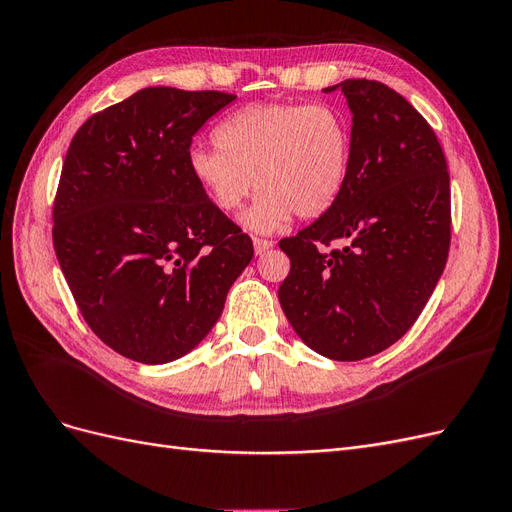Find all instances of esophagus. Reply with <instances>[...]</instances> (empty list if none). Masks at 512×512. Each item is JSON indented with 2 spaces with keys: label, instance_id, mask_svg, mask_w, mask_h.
I'll list each match as a JSON object with an SVG mask.
<instances>
[{
  "label": "esophagus",
  "instance_id": "1",
  "mask_svg": "<svg viewBox=\"0 0 512 512\" xmlns=\"http://www.w3.org/2000/svg\"><path fill=\"white\" fill-rule=\"evenodd\" d=\"M273 247V241H269V239H260V237H254V252L260 256V254H265L267 250H271Z\"/></svg>",
  "mask_w": 512,
  "mask_h": 512
}]
</instances>
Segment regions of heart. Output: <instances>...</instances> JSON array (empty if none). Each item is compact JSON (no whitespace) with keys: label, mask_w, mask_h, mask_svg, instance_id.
Returning a JSON list of instances; mask_svg holds the SVG:
<instances>
[{"label":"heart","mask_w":512,"mask_h":512,"mask_svg":"<svg viewBox=\"0 0 512 512\" xmlns=\"http://www.w3.org/2000/svg\"><path fill=\"white\" fill-rule=\"evenodd\" d=\"M215 145L190 151V173L224 213L258 190L243 220L258 232L282 228L290 215L316 220L327 213L346 188L354 151L342 108L305 102L245 106L220 123Z\"/></svg>","instance_id":"1"}]
</instances>
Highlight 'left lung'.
<instances>
[{
    "label": "left lung",
    "mask_w": 512,
    "mask_h": 512,
    "mask_svg": "<svg viewBox=\"0 0 512 512\" xmlns=\"http://www.w3.org/2000/svg\"><path fill=\"white\" fill-rule=\"evenodd\" d=\"M352 166L337 203L280 241L290 273L280 303L303 342L361 361L421 316L451 247V177L425 117L378 81L348 79ZM333 242L345 247L331 251Z\"/></svg>",
    "instance_id": "8db88e82"
}]
</instances>
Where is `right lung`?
Returning a JSON list of instances; mask_svg holds the SVG:
<instances>
[{
    "mask_svg": "<svg viewBox=\"0 0 512 512\" xmlns=\"http://www.w3.org/2000/svg\"><path fill=\"white\" fill-rule=\"evenodd\" d=\"M237 96L147 87L91 115L68 147L53 245L89 329L132 361L196 348L254 256L194 181L192 136Z\"/></svg>",
    "mask_w": 512,
    "mask_h": 512,
    "instance_id": "obj_1",
    "label": "right lung"
}]
</instances>
